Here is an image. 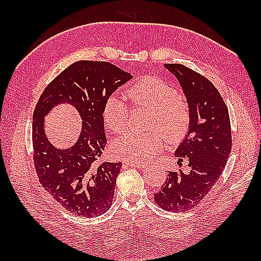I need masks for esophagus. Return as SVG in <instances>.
Returning a JSON list of instances; mask_svg holds the SVG:
<instances>
[{
    "mask_svg": "<svg viewBox=\"0 0 261 261\" xmlns=\"http://www.w3.org/2000/svg\"><path fill=\"white\" fill-rule=\"evenodd\" d=\"M127 166H130V167H136V168H145L146 167V164H134V163H125Z\"/></svg>",
    "mask_w": 261,
    "mask_h": 261,
    "instance_id": "1",
    "label": "esophagus"
}]
</instances>
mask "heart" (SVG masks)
Segmentation results:
<instances>
[{"label": "heart", "instance_id": "b5f03b06", "mask_svg": "<svg viewBox=\"0 0 261 261\" xmlns=\"http://www.w3.org/2000/svg\"><path fill=\"white\" fill-rule=\"evenodd\" d=\"M125 96L132 105L149 111L146 132L131 131L118 138L112 145L113 153L134 164H145L157 156L165 140L174 143L186 135L190 125V107L175 88L158 77H145L127 88ZM129 110L118 96H110L103 107V120L114 134L127 125Z\"/></svg>", "mask_w": 261, "mask_h": 261}]
</instances>
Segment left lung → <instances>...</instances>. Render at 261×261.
<instances>
[{"mask_svg":"<svg viewBox=\"0 0 261 261\" xmlns=\"http://www.w3.org/2000/svg\"><path fill=\"white\" fill-rule=\"evenodd\" d=\"M164 66L179 82L190 107L188 131L175 156L179 162L187 158L191 171H169L154 202L166 211L182 212L196 206L222 174L232 148L231 124L222 96L206 77L180 64Z\"/></svg>","mask_w":261,"mask_h":261,"instance_id":"1","label":"left lung"}]
</instances>
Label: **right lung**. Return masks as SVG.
Listing matches in <instances>:
<instances>
[{"instance_id":"add662e5","label":"right lung","mask_w":261,"mask_h":261,"mask_svg":"<svg viewBox=\"0 0 261 261\" xmlns=\"http://www.w3.org/2000/svg\"><path fill=\"white\" fill-rule=\"evenodd\" d=\"M131 79L130 73L108 62L81 60L62 71L36 105L32 143L37 175L43 188L70 213L93 218L112 204L122 163L95 165L107 145L103 107ZM59 103L71 105L82 120L79 140L66 149L55 147L43 126L45 115Z\"/></svg>"}]
</instances>
